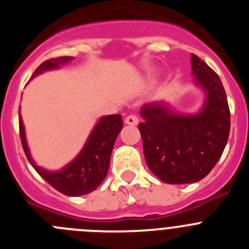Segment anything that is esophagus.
<instances>
[{
	"mask_svg": "<svg viewBox=\"0 0 249 249\" xmlns=\"http://www.w3.org/2000/svg\"><path fill=\"white\" fill-rule=\"evenodd\" d=\"M124 123L129 124V126H136L138 123V118L136 114H128L126 118H124Z\"/></svg>",
	"mask_w": 249,
	"mask_h": 249,
	"instance_id": "34e87169",
	"label": "esophagus"
}]
</instances>
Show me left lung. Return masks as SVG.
I'll return each instance as SVG.
<instances>
[{
  "label": "left lung",
  "instance_id": "left-lung-1",
  "mask_svg": "<svg viewBox=\"0 0 249 249\" xmlns=\"http://www.w3.org/2000/svg\"><path fill=\"white\" fill-rule=\"evenodd\" d=\"M192 73L206 100L195 114L175 113L166 103L141 108L138 129L147 166L160 181L171 184L201 181L212 171L227 144L231 113L218 74L192 53Z\"/></svg>",
  "mask_w": 249,
  "mask_h": 249
}]
</instances>
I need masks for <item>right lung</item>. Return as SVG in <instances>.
Here are the masks:
<instances>
[{"mask_svg":"<svg viewBox=\"0 0 249 249\" xmlns=\"http://www.w3.org/2000/svg\"><path fill=\"white\" fill-rule=\"evenodd\" d=\"M72 59L73 57L71 56L47 59L36 68V71L34 72L31 78L38 76L42 72L59 68ZM122 127L123 121L121 114H109V116L102 117L94 126L80 155L61 171L51 172L37 166L31 157L30 149L26 142L25 126L19 116V137H21L22 147L30 163L36 169V172L47 183L53 187L54 190L71 197L87 195L102 183L108 172L109 158H111L113 144Z\"/></svg>","mask_w":249,"mask_h":249,"instance_id":"add662e5","label":"right lung"}]
</instances>
